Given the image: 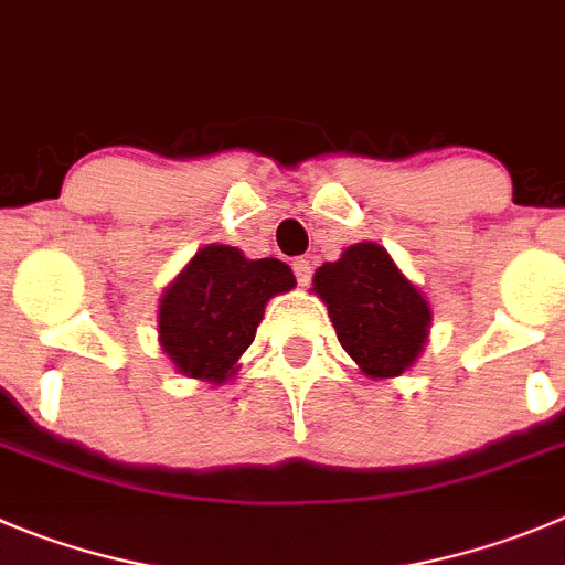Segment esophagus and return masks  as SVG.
<instances>
[{
  "label": "esophagus",
  "mask_w": 565,
  "mask_h": 565,
  "mask_svg": "<svg viewBox=\"0 0 565 565\" xmlns=\"http://www.w3.org/2000/svg\"><path fill=\"white\" fill-rule=\"evenodd\" d=\"M291 268H294V277H297L299 286H308L310 274H313V268H310V260H305V257H297V260L291 263Z\"/></svg>",
  "instance_id": "esophagus-1"
}]
</instances>
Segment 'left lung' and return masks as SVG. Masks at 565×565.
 I'll list each match as a JSON object with an SVG mask.
<instances>
[{
	"label": "left lung",
	"instance_id": "1",
	"mask_svg": "<svg viewBox=\"0 0 565 565\" xmlns=\"http://www.w3.org/2000/svg\"><path fill=\"white\" fill-rule=\"evenodd\" d=\"M313 291L366 375L395 377L420 355L431 310L377 243H355L341 260L324 263L313 274Z\"/></svg>",
	"mask_w": 565,
	"mask_h": 565
}]
</instances>
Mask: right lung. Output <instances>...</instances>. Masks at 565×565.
Returning a JSON list of instances; mask_svg holds the SVG:
<instances>
[{"mask_svg": "<svg viewBox=\"0 0 565 565\" xmlns=\"http://www.w3.org/2000/svg\"><path fill=\"white\" fill-rule=\"evenodd\" d=\"M294 282L291 268L274 257L246 260L235 246L201 248L159 305L164 353L184 375L224 384L255 341L268 299Z\"/></svg>", "mask_w": 565, "mask_h": 565, "instance_id": "obj_1", "label": "right lung"}]
</instances>
